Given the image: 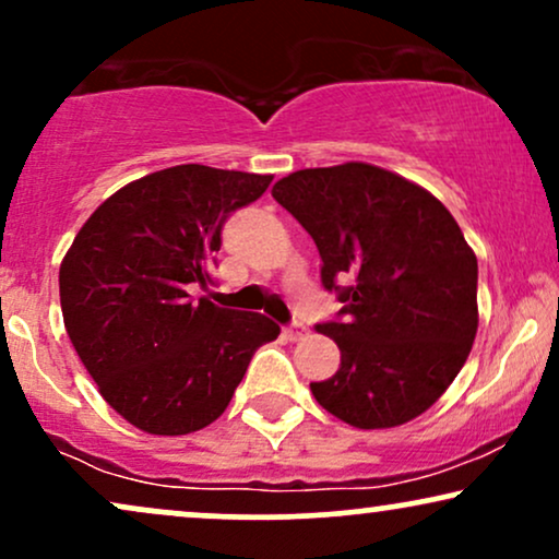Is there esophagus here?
I'll return each instance as SVG.
<instances>
[{
	"mask_svg": "<svg viewBox=\"0 0 559 559\" xmlns=\"http://www.w3.org/2000/svg\"><path fill=\"white\" fill-rule=\"evenodd\" d=\"M284 335H286V341H301V337L307 335V328H304L301 322H292L284 328Z\"/></svg>",
	"mask_w": 559,
	"mask_h": 559,
	"instance_id": "1",
	"label": "esophagus"
}]
</instances>
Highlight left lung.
Wrapping results in <instances>:
<instances>
[{"label": "left lung", "instance_id": "obj_1", "mask_svg": "<svg viewBox=\"0 0 559 559\" xmlns=\"http://www.w3.org/2000/svg\"><path fill=\"white\" fill-rule=\"evenodd\" d=\"M343 301L317 324L341 348L314 400L353 428H394L449 390L477 335V258L449 209L366 162L299 169L273 186ZM344 286L341 287L340 284Z\"/></svg>", "mask_w": 559, "mask_h": 559}]
</instances>
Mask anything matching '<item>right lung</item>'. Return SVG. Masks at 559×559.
Returning a JSON list of instances; mask_svg holds the SVG:
<instances>
[{
    "mask_svg": "<svg viewBox=\"0 0 559 559\" xmlns=\"http://www.w3.org/2000/svg\"><path fill=\"white\" fill-rule=\"evenodd\" d=\"M271 180L206 165L159 169L100 203L63 255L69 341L103 400L144 433L186 436L214 423L252 353L278 337L265 314L190 294L211 284L231 211Z\"/></svg>",
    "mask_w": 559,
    "mask_h": 559,
    "instance_id": "obj_1",
    "label": "right lung"
}]
</instances>
